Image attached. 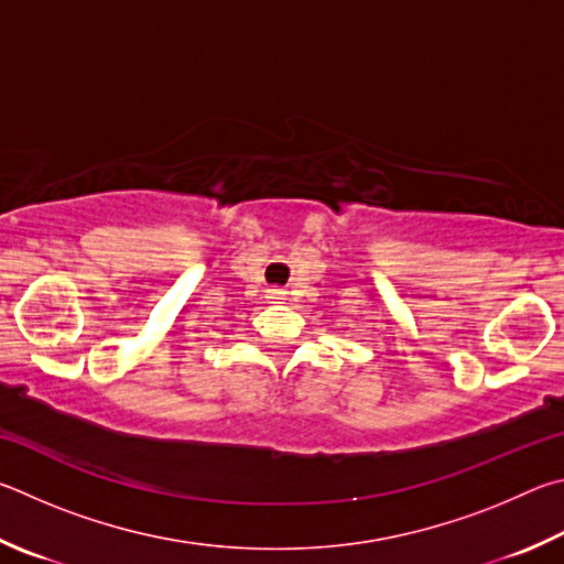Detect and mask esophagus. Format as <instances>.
Returning <instances> with one entry per match:
<instances>
[{
    "instance_id": "esophagus-1",
    "label": "esophagus",
    "mask_w": 564,
    "mask_h": 564,
    "mask_svg": "<svg viewBox=\"0 0 564 564\" xmlns=\"http://www.w3.org/2000/svg\"><path fill=\"white\" fill-rule=\"evenodd\" d=\"M282 297V292H272V300H280Z\"/></svg>"
}]
</instances>
